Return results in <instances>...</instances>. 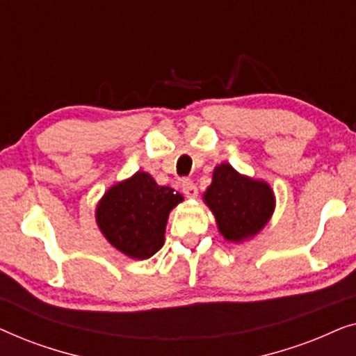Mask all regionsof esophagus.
Returning a JSON list of instances; mask_svg holds the SVG:
<instances>
[{
  "instance_id": "esophagus-1",
  "label": "esophagus",
  "mask_w": 356,
  "mask_h": 356,
  "mask_svg": "<svg viewBox=\"0 0 356 356\" xmlns=\"http://www.w3.org/2000/svg\"><path fill=\"white\" fill-rule=\"evenodd\" d=\"M181 189L184 193V196L186 197H196L197 196V188L196 184H194V181H191V179H183L181 183Z\"/></svg>"
}]
</instances>
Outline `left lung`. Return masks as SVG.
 <instances>
[{
    "mask_svg": "<svg viewBox=\"0 0 356 356\" xmlns=\"http://www.w3.org/2000/svg\"><path fill=\"white\" fill-rule=\"evenodd\" d=\"M227 241L241 243L257 235L272 216L275 197L269 184L240 175L230 163L217 165L212 183L204 193Z\"/></svg>",
    "mask_w": 356,
    "mask_h": 356,
    "instance_id": "8db88e82",
    "label": "left lung"
}]
</instances>
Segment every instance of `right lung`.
I'll return each mask as SVG.
<instances>
[{"instance_id":"1","label":"right lung","mask_w":356,"mask_h":356,"mask_svg":"<svg viewBox=\"0 0 356 356\" xmlns=\"http://www.w3.org/2000/svg\"><path fill=\"white\" fill-rule=\"evenodd\" d=\"M183 196L168 186H159L145 172L124 179L100 199L97 225L116 250L133 259H149L165 241L168 213Z\"/></svg>"}]
</instances>
